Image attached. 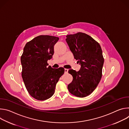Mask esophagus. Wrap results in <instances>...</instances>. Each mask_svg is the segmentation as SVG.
<instances>
[{
    "instance_id": "obj_1",
    "label": "esophagus",
    "mask_w": 129,
    "mask_h": 129,
    "mask_svg": "<svg viewBox=\"0 0 129 129\" xmlns=\"http://www.w3.org/2000/svg\"><path fill=\"white\" fill-rule=\"evenodd\" d=\"M65 73H68V69H65Z\"/></svg>"
}]
</instances>
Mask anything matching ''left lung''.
Masks as SVG:
<instances>
[{"label": "left lung", "mask_w": 129, "mask_h": 129, "mask_svg": "<svg viewBox=\"0 0 129 129\" xmlns=\"http://www.w3.org/2000/svg\"><path fill=\"white\" fill-rule=\"evenodd\" d=\"M66 41L81 66L78 71L68 70L73 77L68 90L77 97H86L95 89L101 80L104 62L101 47L91 36L81 32L67 35Z\"/></svg>", "instance_id": "8db88e82"}]
</instances>
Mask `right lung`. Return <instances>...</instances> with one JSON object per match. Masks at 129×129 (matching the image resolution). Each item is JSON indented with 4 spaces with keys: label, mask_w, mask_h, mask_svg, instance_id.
I'll return each mask as SVG.
<instances>
[{
    "label": "right lung",
    "mask_w": 129,
    "mask_h": 129,
    "mask_svg": "<svg viewBox=\"0 0 129 129\" xmlns=\"http://www.w3.org/2000/svg\"><path fill=\"white\" fill-rule=\"evenodd\" d=\"M57 37L40 35L25 45L21 57L22 78L29 94L34 99L44 101L51 97L60 78L64 74L63 67L48 66L52 58Z\"/></svg>",
    "instance_id": "obj_1"
}]
</instances>
